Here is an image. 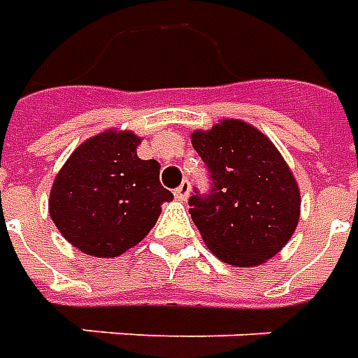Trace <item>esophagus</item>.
Wrapping results in <instances>:
<instances>
[{
	"label": "esophagus",
	"mask_w": 358,
	"mask_h": 358,
	"mask_svg": "<svg viewBox=\"0 0 358 358\" xmlns=\"http://www.w3.org/2000/svg\"><path fill=\"white\" fill-rule=\"evenodd\" d=\"M189 192H191V183L187 181V179H183V183L179 185L177 189L173 191L175 199L177 200H187L189 199Z\"/></svg>",
	"instance_id": "esophagus-1"
}]
</instances>
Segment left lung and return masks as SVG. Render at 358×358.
Instances as JSON below:
<instances>
[{
	"label": "left lung",
	"mask_w": 358,
	"mask_h": 358,
	"mask_svg": "<svg viewBox=\"0 0 358 358\" xmlns=\"http://www.w3.org/2000/svg\"><path fill=\"white\" fill-rule=\"evenodd\" d=\"M191 138L212 183L189 199V214L208 248L231 266H258L278 255L301 212V192L278 148L235 119Z\"/></svg>",
	"instance_id": "1"
}]
</instances>
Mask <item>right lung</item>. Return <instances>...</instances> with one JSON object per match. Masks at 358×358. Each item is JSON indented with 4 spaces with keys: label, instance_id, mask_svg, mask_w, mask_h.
<instances>
[{
    "label": "right lung",
    "instance_id": "right-lung-1",
    "mask_svg": "<svg viewBox=\"0 0 358 358\" xmlns=\"http://www.w3.org/2000/svg\"><path fill=\"white\" fill-rule=\"evenodd\" d=\"M136 134L106 131L71 154L53 181L50 215L73 247L90 256L123 255L148 235L173 194L159 164L141 159Z\"/></svg>",
    "mask_w": 358,
    "mask_h": 358
}]
</instances>
